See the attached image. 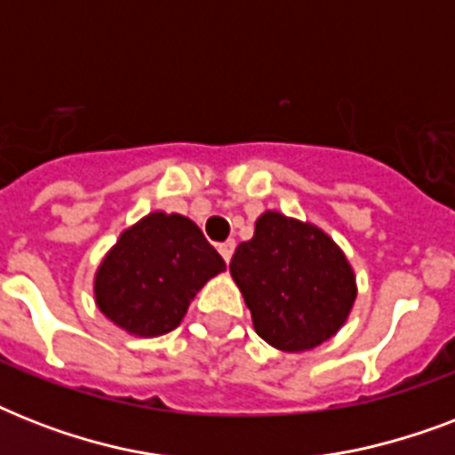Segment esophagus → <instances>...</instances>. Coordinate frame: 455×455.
I'll use <instances>...</instances> for the list:
<instances>
[{"mask_svg": "<svg viewBox=\"0 0 455 455\" xmlns=\"http://www.w3.org/2000/svg\"><path fill=\"white\" fill-rule=\"evenodd\" d=\"M234 250H235V243L234 241H227V243H221L220 245V255L224 257V262H231V255H234Z\"/></svg>", "mask_w": 455, "mask_h": 455, "instance_id": "34e87169", "label": "esophagus"}]
</instances>
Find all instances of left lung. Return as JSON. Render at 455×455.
Returning <instances> with one entry per match:
<instances>
[{
    "label": "left lung",
    "instance_id": "8db88e82",
    "mask_svg": "<svg viewBox=\"0 0 455 455\" xmlns=\"http://www.w3.org/2000/svg\"><path fill=\"white\" fill-rule=\"evenodd\" d=\"M231 276L252 314L257 335L285 352H302L338 332L352 309V267L321 228L262 214L252 241L231 257Z\"/></svg>",
    "mask_w": 455,
    "mask_h": 455
}]
</instances>
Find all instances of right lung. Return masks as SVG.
<instances>
[{"label":"right lung","mask_w":455,"mask_h":455,"mask_svg":"<svg viewBox=\"0 0 455 455\" xmlns=\"http://www.w3.org/2000/svg\"><path fill=\"white\" fill-rule=\"evenodd\" d=\"M227 264L191 220L153 212L127 228L96 274V304L134 335H164Z\"/></svg>","instance_id":"right-lung-1"}]
</instances>
